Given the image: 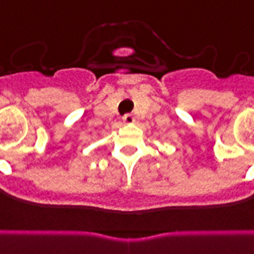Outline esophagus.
Wrapping results in <instances>:
<instances>
[{"label": "esophagus", "mask_w": 254, "mask_h": 254, "mask_svg": "<svg viewBox=\"0 0 254 254\" xmlns=\"http://www.w3.org/2000/svg\"><path fill=\"white\" fill-rule=\"evenodd\" d=\"M123 121H124V123H127V124H130V123H133V121H134L133 115H131V114L124 115V116H123Z\"/></svg>", "instance_id": "esophagus-1"}]
</instances>
